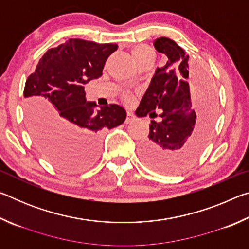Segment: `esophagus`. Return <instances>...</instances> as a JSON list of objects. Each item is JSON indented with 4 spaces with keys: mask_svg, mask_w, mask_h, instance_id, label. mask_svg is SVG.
<instances>
[{
    "mask_svg": "<svg viewBox=\"0 0 249 249\" xmlns=\"http://www.w3.org/2000/svg\"><path fill=\"white\" fill-rule=\"evenodd\" d=\"M134 120H135V115L133 114V113H130V112H127V115H126V120H125V123H127V124H129V123H132V122H134Z\"/></svg>",
    "mask_w": 249,
    "mask_h": 249,
    "instance_id": "esophagus-1",
    "label": "esophagus"
}]
</instances>
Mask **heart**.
Segmentation results:
<instances>
[{
  "instance_id": "heart-1",
  "label": "heart",
  "mask_w": 249,
  "mask_h": 249,
  "mask_svg": "<svg viewBox=\"0 0 249 249\" xmlns=\"http://www.w3.org/2000/svg\"><path fill=\"white\" fill-rule=\"evenodd\" d=\"M132 54L135 59V61H136L138 65H141L147 60H154L155 58L154 50L147 45L135 46V47L132 48Z\"/></svg>"
}]
</instances>
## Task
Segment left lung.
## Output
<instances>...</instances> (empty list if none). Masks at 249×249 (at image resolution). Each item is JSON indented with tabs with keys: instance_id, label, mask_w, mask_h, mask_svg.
Instances as JSON below:
<instances>
[{
	"instance_id": "1",
	"label": "left lung",
	"mask_w": 249,
	"mask_h": 249,
	"mask_svg": "<svg viewBox=\"0 0 249 249\" xmlns=\"http://www.w3.org/2000/svg\"><path fill=\"white\" fill-rule=\"evenodd\" d=\"M154 46L168 60L156 69L135 114L154 119L156 109H161V121H151L148 138L141 147V157L150 169L177 175L192 165L208 142L216 114L215 95L210 80L196 74L201 79L193 103L188 81V54L167 37L157 38Z\"/></svg>"
}]
</instances>
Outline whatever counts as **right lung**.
Masks as SVG:
<instances>
[{"label":"right lung","instance_id":"obj_1","mask_svg":"<svg viewBox=\"0 0 249 249\" xmlns=\"http://www.w3.org/2000/svg\"><path fill=\"white\" fill-rule=\"evenodd\" d=\"M116 44L71 38L48 49L26 80L24 96L29 132L37 148L62 170L83 169L98 158L100 135L124 123L125 109L109 104L96 109L84 84L102 75Z\"/></svg>","mask_w":249,"mask_h":249}]
</instances>
